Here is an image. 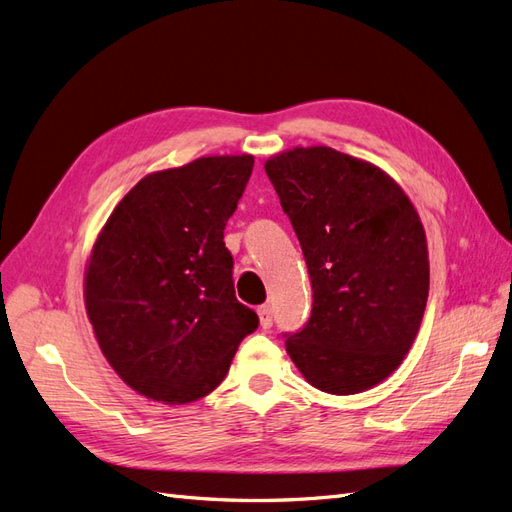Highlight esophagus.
I'll use <instances>...</instances> for the list:
<instances>
[{
  "label": "esophagus",
  "mask_w": 512,
  "mask_h": 512,
  "mask_svg": "<svg viewBox=\"0 0 512 512\" xmlns=\"http://www.w3.org/2000/svg\"><path fill=\"white\" fill-rule=\"evenodd\" d=\"M258 318H260V327L262 329H269L271 327V324H273V309H271L269 303L258 307Z\"/></svg>",
  "instance_id": "obj_1"
}]
</instances>
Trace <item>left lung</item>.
I'll return each mask as SVG.
<instances>
[{
    "mask_svg": "<svg viewBox=\"0 0 512 512\" xmlns=\"http://www.w3.org/2000/svg\"><path fill=\"white\" fill-rule=\"evenodd\" d=\"M297 232L312 314L286 350L305 380L333 395L371 389L404 361L429 294L425 230L399 185L331 147L265 164Z\"/></svg>",
    "mask_w": 512,
    "mask_h": 512,
    "instance_id": "obj_1",
    "label": "left lung"
}]
</instances>
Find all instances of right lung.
<instances>
[{"instance_id": "1", "label": "right lung", "mask_w": 512, "mask_h": 512, "mask_svg": "<svg viewBox=\"0 0 512 512\" xmlns=\"http://www.w3.org/2000/svg\"><path fill=\"white\" fill-rule=\"evenodd\" d=\"M252 168V156H215L147 175L100 232L87 316L106 361L145 397L190 404L209 395L258 329L254 309L235 297L224 243Z\"/></svg>"}]
</instances>
